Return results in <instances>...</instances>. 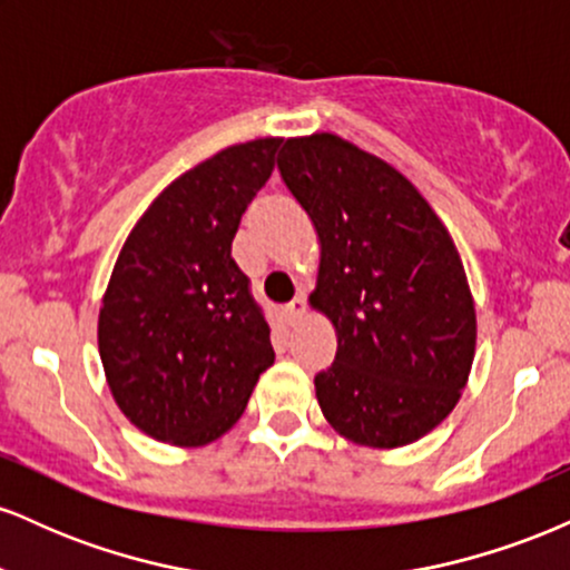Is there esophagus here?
Segmentation results:
<instances>
[{
    "label": "esophagus",
    "mask_w": 570,
    "mask_h": 570,
    "mask_svg": "<svg viewBox=\"0 0 570 570\" xmlns=\"http://www.w3.org/2000/svg\"><path fill=\"white\" fill-rule=\"evenodd\" d=\"M284 316L289 318V324L297 322V318H303L305 316V299L303 297H294L292 303L284 307Z\"/></svg>",
    "instance_id": "1"
}]
</instances>
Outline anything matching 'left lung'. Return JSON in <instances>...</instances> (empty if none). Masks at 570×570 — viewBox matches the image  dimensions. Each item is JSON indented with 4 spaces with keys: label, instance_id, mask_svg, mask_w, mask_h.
<instances>
[{
    "label": "left lung",
    "instance_id": "left-lung-1",
    "mask_svg": "<svg viewBox=\"0 0 570 570\" xmlns=\"http://www.w3.org/2000/svg\"><path fill=\"white\" fill-rule=\"evenodd\" d=\"M278 171L322 244L311 305L337 332L316 375L324 417L367 448L421 440L461 399L476 345L448 227L394 166L335 134L286 139Z\"/></svg>",
    "mask_w": 570,
    "mask_h": 570
}]
</instances>
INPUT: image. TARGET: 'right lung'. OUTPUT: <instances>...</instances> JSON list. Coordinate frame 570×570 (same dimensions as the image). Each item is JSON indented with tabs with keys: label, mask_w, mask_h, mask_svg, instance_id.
<instances>
[{
	"label": "right lung",
	"mask_w": 570,
	"mask_h": 570,
	"mask_svg": "<svg viewBox=\"0 0 570 570\" xmlns=\"http://www.w3.org/2000/svg\"><path fill=\"white\" fill-rule=\"evenodd\" d=\"M281 139L222 149L171 181L136 222L98 313L117 407L153 440L198 448L244 415L276 353L233 238L271 179Z\"/></svg>",
	"instance_id": "right-lung-1"
}]
</instances>
